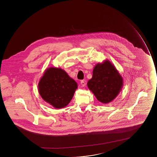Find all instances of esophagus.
I'll list each match as a JSON object with an SVG mask.
<instances>
[{
	"label": "esophagus",
	"mask_w": 157,
	"mask_h": 157,
	"mask_svg": "<svg viewBox=\"0 0 157 157\" xmlns=\"http://www.w3.org/2000/svg\"><path fill=\"white\" fill-rule=\"evenodd\" d=\"M81 85H82V86H84L85 85V81H83V80L81 81Z\"/></svg>",
	"instance_id": "1"
}]
</instances>
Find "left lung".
<instances>
[{
	"label": "left lung",
	"mask_w": 157,
	"mask_h": 157,
	"mask_svg": "<svg viewBox=\"0 0 157 157\" xmlns=\"http://www.w3.org/2000/svg\"><path fill=\"white\" fill-rule=\"evenodd\" d=\"M87 85L99 102L108 104L119 95L123 86V79L112 63L105 60L95 66Z\"/></svg>",
	"instance_id": "8db88e82"
}]
</instances>
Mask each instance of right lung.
Returning <instances> with one entry per match:
<instances>
[{"label": "right lung", "mask_w": 157, "mask_h": 157, "mask_svg": "<svg viewBox=\"0 0 157 157\" xmlns=\"http://www.w3.org/2000/svg\"><path fill=\"white\" fill-rule=\"evenodd\" d=\"M77 88V83L64 70L58 67L46 69L38 83L41 97L57 109L69 104Z\"/></svg>", "instance_id": "obj_1"}]
</instances>
